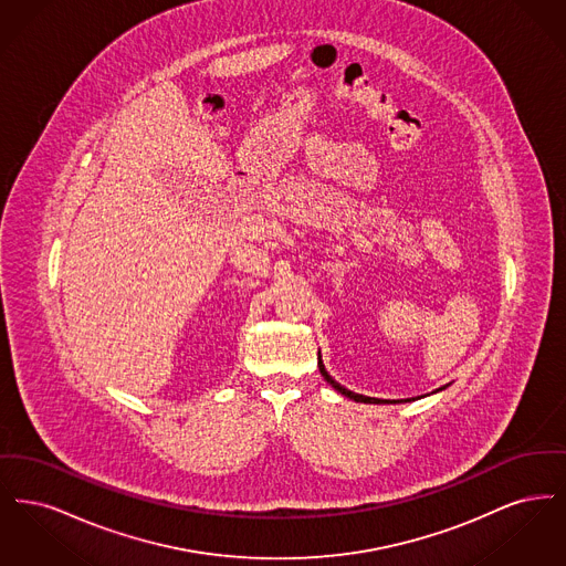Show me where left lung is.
Segmentation results:
<instances>
[{
    "instance_id": "left-lung-1",
    "label": "left lung",
    "mask_w": 566,
    "mask_h": 566,
    "mask_svg": "<svg viewBox=\"0 0 566 566\" xmlns=\"http://www.w3.org/2000/svg\"><path fill=\"white\" fill-rule=\"evenodd\" d=\"M318 367H321V374H323L324 379L337 390V392H342L344 397H348L352 401H356V403H397V401H379V399H371V397H363V395H356V392H352L348 388H344L342 384H337L333 377L326 374V369H324L323 358H318ZM439 390H443V388H439ZM420 399V397H418ZM407 401H413V399H407Z\"/></svg>"
}]
</instances>
